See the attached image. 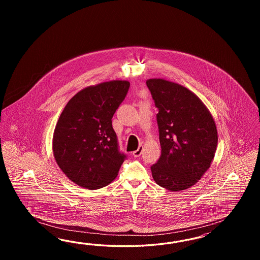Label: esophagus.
<instances>
[{
    "label": "esophagus",
    "instance_id": "obj_1",
    "mask_svg": "<svg viewBox=\"0 0 260 260\" xmlns=\"http://www.w3.org/2000/svg\"><path fill=\"white\" fill-rule=\"evenodd\" d=\"M142 150H143V147L139 146L137 150H134V152H133V155H134V157H139L141 155Z\"/></svg>",
    "mask_w": 260,
    "mask_h": 260
}]
</instances>
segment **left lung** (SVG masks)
<instances>
[{
  "instance_id": "1",
  "label": "left lung",
  "mask_w": 260,
  "mask_h": 260,
  "mask_svg": "<svg viewBox=\"0 0 260 260\" xmlns=\"http://www.w3.org/2000/svg\"><path fill=\"white\" fill-rule=\"evenodd\" d=\"M158 109L161 156L151 166L156 184L173 191L192 187L209 170L217 146V128L199 97L165 79L147 80Z\"/></svg>"
}]
</instances>
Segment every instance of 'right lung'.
<instances>
[{
  "label": "right lung",
  "instance_id": "right-lung-1",
  "mask_svg": "<svg viewBox=\"0 0 260 260\" xmlns=\"http://www.w3.org/2000/svg\"><path fill=\"white\" fill-rule=\"evenodd\" d=\"M128 87L125 80L85 87L68 102L58 119L52 139L56 163L82 188L109 185L126 158L119 152L111 119Z\"/></svg>",
  "mask_w": 260,
  "mask_h": 260
}]
</instances>
